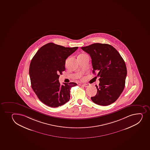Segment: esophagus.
<instances>
[{
	"label": "esophagus",
	"mask_w": 150,
	"mask_h": 150,
	"mask_svg": "<svg viewBox=\"0 0 150 150\" xmlns=\"http://www.w3.org/2000/svg\"><path fill=\"white\" fill-rule=\"evenodd\" d=\"M90 84H88V83H83L82 86L85 87H88V86H90Z\"/></svg>",
	"instance_id": "esophagus-1"
}]
</instances>
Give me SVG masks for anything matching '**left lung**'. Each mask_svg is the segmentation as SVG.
<instances>
[{"label": "left lung", "mask_w": 150, "mask_h": 150, "mask_svg": "<svg viewBox=\"0 0 150 150\" xmlns=\"http://www.w3.org/2000/svg\"><path fill=\"white\" fill-rule=\"evenodd\" d=\"M90 54L93 73L99 77L97 93L91 97L97 105L107 106L116 101L124 91L127 77L125 62L117 50L107 44L94 43L81 47Z\"/></svg>", "instance_id": "left-lung-1"}]
</instances>
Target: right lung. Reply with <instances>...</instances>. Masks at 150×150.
<instances>
[{
    "mask_svg": "<svg viewBox=\"0 0 150 150\" xmlns=\"http://www.w3.org/2000/svg\"><path fill=\"white\" fill-rule=\"evenodd\" d=\"M78 47H64L49 43L39 49L30 64L31 88L44 104L57 107L69 100L70 90L76 86L71 82L60 85L59 74L65 70V60Z\"/></svg>",
    "mask_w": 150,
    "mask_h": 150,
    "instance_id": "add662e5",
    "label": "right lung"
}]
</instances>
